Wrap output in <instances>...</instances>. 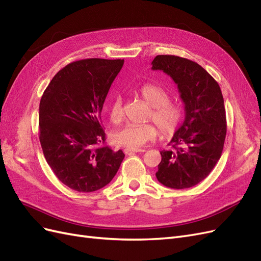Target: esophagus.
<instances>
[{"mask_svg": "<svg viewBox=\"0 0 261 261\" xmlns=\"http://www.w3.org/2000/svg\"><path fill=\"white\" fill-rule=\"evenodd\" d=\"M145 149H128L126 148L124 149V152L126 154H132V153H135V152H144Z\"/></svg>", "mask_w": 261, "mask_h": 261, "instance_id": "34e87169", "label": "esophagus"}]
</instances>
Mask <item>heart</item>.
<instances>
[{
	"label": "heart",
	"instance_id": "1",
	"mask_svg": "<svg viewBox=\"0 0 261 261\" xmlns=\"http://www.w3.org/2000/svg\"><path fill=\"white\" fill-rule=\"evenodd\" d=\"M140 97L146 103L151 107L149 117L160 128L163 135L174 133L181 122L183 112L181 109L170 102L169 92L161 86L146 84L139 88ZM123 118V102L121 97H116L110 108V120L118 124ZM158 135V129L152 123L127 124L113 134L114 144L128 149H139L148 141L153 140Z\"/></svg>",
	"mask_w": 261,
	"mask_h": 261
}]
</instances>
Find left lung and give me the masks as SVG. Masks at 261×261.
<instances>
[{"label": "left lung", "instance_id": "obj_1", "mask_svg": "<svg viewBox=\"0 0 261 261\" xmlns=\"http://www.w3.org/2000/svg\"><path fill=\"white\" fill-rule=\"evenodd\" d=\"M151 69L162 70L177 85L185 120L162 150L155 176L164 186L183 189L206 178L222 153L226 117L219 84L199 64L175 55H156Z\"/></svg>", "mask_w": 261, "mask_h": 261}]
</instances>
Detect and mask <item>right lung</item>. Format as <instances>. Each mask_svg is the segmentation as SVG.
<instances>
[{
	"mask_svg": "<svg viewBox=\"0 0 261 261\" xmlns=\"http://www.w3.org/2000/svg\"><path fill=\"white\" fill-rule=\"evenodd\" d=\"M124 60L86 59L70 63L53 77L39 106L40 144L57 177L77 192L108 185L125 154L106 141L101 111Z\"/></svg>",
	"mask_w": 261,
	"mask_h": 261,
	"instance_id": "1",
	"label": "right lung"
}]
</instances>
